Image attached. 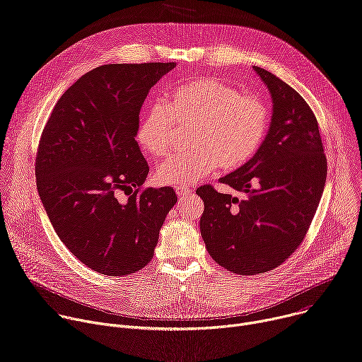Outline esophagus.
<instances>
[{
  "instance_id": "34e87169",
  "label": "esophagus",
  "mask_w": 362,
  "mask_h": 362,
  "mask_svg": "<svg viewBox=\"0 0 362 362\" xmlns=\"http://www.w3.org/2000/svg\"><path fill=\"white\" fill-rule=\"evenodd\" d=\"M176 193H177L179 197H186L192 193V190L187 186H182V187H176Z\"/></svg>"
}]
</instances>
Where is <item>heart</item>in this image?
<instances>
[{
	"mask_svg": "<svg viewBox=\"0 0 362 362\" xmlns=\"http://www.w3.org/2000/svg\"><path fill=\"white\" fill-rule=\"evenodd\" d=\"M269 127L267 103L242 94L219 78L179 84L163 103L141 117L136 140L151 158H165L175 147L179 130L192 129L189 151L175 154L159 166L156 179L168 186H190L212 176L219 166L235 169L261 147Z\"/></svg>",
	"mask_w": 362,
	"mask_h": 362,
	"instance_id": "heart-1",
	"label": "heart"
}]
</instances>
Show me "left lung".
<instances>
[{
	"label": "left lung",
	"mask_w": 362,
	"mask_h": 362,
	"mask_svg": "<svg viewBox=\"0 0 362 362\" xmlns=\"http://www.w3.org/2000/svg\"><path fill=\"white\" fill-rule=\"evenodd\" d=\"M274 109L268 134L255 156L221 183L242 197L200 186V233L209 255L238 275L272 271L303 240L320 204L327 158L317 117L289 84L253 67Z\"/></svg>",
	"instance_id": "8db88e82"
}]
</instances>
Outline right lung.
I'll return each instance as SVG.
<instances>
[{
  "instance_id": "right-lung-1",
  "label": "right lung",
  "mask_w": 362,
  "mask_h": 362,
  "mask_svg": "<svg viewBox=\"0 0 362 362\" xmlns=\"http://www.w3.org/2000/svg\"><path fill=\"white\" fill-rule=\"evenodd\" d=\"M175 67L100 66L67 88L42 130L35 158L42 206L62 242L98 274L144 268L177 202L172 187H141L148 166L134 139L150 88Z\"/></svg>"
}]
</instances>
